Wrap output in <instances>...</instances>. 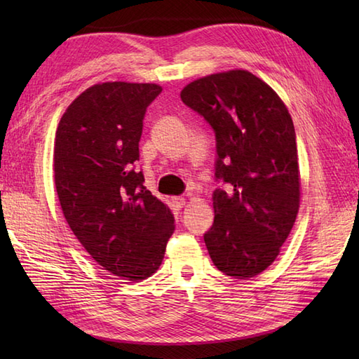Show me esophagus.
I'll return each instance as SVG.
<instances>
[{
	"label": "esophagus",
	"instance_id": "1",
	"mask_svg": "<svg viewBox=\"0 0 359 359\" xmlns=\"http://www.w3.org/2000/svg\"><path fill=\"white\" fill-rule=\"evenodd\" d=\"M171 202H172V207L175 210H182V208H184V205H185L184 197H172Z\"/></svg>",
	"mask_w": 359,
	"mask_h": 359
}]
</instances>
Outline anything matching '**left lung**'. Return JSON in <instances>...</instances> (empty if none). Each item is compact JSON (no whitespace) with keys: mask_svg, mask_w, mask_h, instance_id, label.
Segmentation results:
<instances>
[{"mask_svg":"<svg viewBox=\"0 0 359 359\" xmlns=\"http://www.w3.org/2000/svg\"><path fill=\"white\" fill-rule=\"evenodd\" d=\"M216 135L215 222L203 234L212 264L233 278L271 265L299 210L292 117L274 90L248 71L212 74L180 93Z\"/></svg>","mask_w":359,"mask_h":359,"instance_id":"left-lung-1","label":"left lung"}]
</instances>
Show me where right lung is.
<instances>
[{"instance_id": "add662e5", "label": "right lung", "mask_w": 359, "mask_h": 359, "mask_svg": "<svg viewBox=\"0 0 359 359\" xmlns=\"http://www.w3.org/2000/svg\"><path fill=\"white\" fill-rule=\"evenodd\" d=\"M160 93L149 83L95 85L69 104L55 135L66 222L98 265L128 280L156 273L174 231L171 210L144 188L137 168L144 114Z\"/></svg>"}]
</instances>
